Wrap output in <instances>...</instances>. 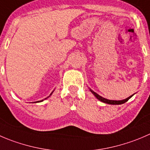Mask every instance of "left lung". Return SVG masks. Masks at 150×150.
<instances>
[{"label":"left lung","mask_w":150,"mask_h":150,"mask_svg":"<svg viewBox=\"0 0 150 150\" xmlns=\"http://www.w3.org/2000/svg\"><path fill=\"white\" fill-rule=\"evenodd\" d=\"M90 92H91L92 93H93V95L95 96V97L97 99H98L100 101L103 102V103H108V104H111V105H120V104H122V103H125V102H127V100H129V99L130 98L132 97V96H133V95H132V96H129L128 98H127L125 99H123V100H109V99H106V98H104L103 97H102V96H99L98 94H97V93H96V92H94L93 90H92L90 88Z\"/></svg>","instance_id":"1"}]
</instances>
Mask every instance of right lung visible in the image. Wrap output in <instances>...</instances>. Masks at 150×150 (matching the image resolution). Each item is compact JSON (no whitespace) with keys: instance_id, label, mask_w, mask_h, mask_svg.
<instances>
[{"instance_id":"1","label":"right lung","mask_w":150,"mask_h":150,"mask_svg":"<svg viewBox=\"0 0 150 150\" xmlns=\"http://www.w3.org/2000/svg\"><path fill=\"white\" fill-rule=\"evenodd\" d=\"M53 92H54V91H52V93H51V94H50V96H48V97H47V98H44V100H45V99H47V98H49V97H50V96H51V95H52V93H53ZM43 100H38V101H36V102H33V103H38V102H42V101H43Z\"/></svg>"}]
</instances>
